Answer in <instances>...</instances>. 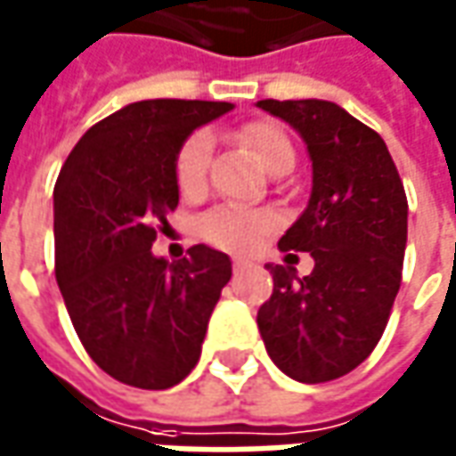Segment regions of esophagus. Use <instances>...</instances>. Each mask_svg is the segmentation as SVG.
Returning a JSON list of instances; mask_svg holds the SVG:
<instances>
[{
    "label": "esophagus",
    "mask_w": 456,
    "mask_h": 456,
    "mask_svg": "<svg viewBox=\"0 0 456 456\" xmlns=\"http://www.w3.org/2000/svg\"><path fill=\"white\" fill-rule=\"evenodd\" d=\"M244 267H247V262H244V259H232V269H234V272H241Z\"/></svg>",
    "instance_id": "esophagus-1"
}]
</instances>
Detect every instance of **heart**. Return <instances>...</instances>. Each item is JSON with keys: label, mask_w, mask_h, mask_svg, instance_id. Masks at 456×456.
<instances>
[{"label": "heart", "mask_w": 456, "mask_h": 456, "mask_svg": "<svg viewBox=\"0 0 456 456\" xmlns=\"http://www.w3.org/2000/svg\"><path fill=\"white\" fill-rule=\"evenodd\" d=\"M234 139L252 151L272 175L289 172L294 167L297 151L292 139L287 137L280 124L269 119H254L241 124L234 132ZM209 159H212V137L207 132L189 134L176 150L175 182L184 200H197L204 194L209 176ZM274 227H277V216L269 209H249L237 204L215 207L200 219V234L204 240L227 252H249L269 232H274Z\"/></svg>", "instance_id": "heart-1"}]
</instances>
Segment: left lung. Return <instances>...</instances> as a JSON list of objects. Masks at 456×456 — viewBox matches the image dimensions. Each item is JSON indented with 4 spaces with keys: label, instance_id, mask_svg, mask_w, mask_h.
Listing matches in <instances>:
<instances>
[{
    "label": "left lung",
    "instance_id": "left-lung-1",
    "mask_svg": "<svg viewBox=\"0 0 456 456\" xmlns=\"http://www.w3.org/2000/svg\"><path fill=\"white\" fill-rule=\"evenodd\" d=\"M256 107L306 142L312 197L280 249L314 256L305 280L269 265L274 289L256 324L287 377L332 382L370 357L392 314L407 247L404 184L384 139L334 102L262 99Z\"/></svg>",
    "mask_w": 456,
    "mask_h": 456
}]
</instances>
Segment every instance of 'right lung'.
Returning a JSON list of instances; mask_svg holds the SVG:
<instances>
[{
  "label": "right lung",
  "mask_w": 456,
  "mask_h": 456,
  "mask_svg": "<svg viewBox=\"0 0 456 456\" xmlns=\"http://www.w3.org/2000/svg\"><path fill=\"white\" fill-rule=\"evenodd\" d=\"M229 110L200 99L134 102L86 129L59 172V292L86 354L117 382L169 389L200 362L232 262L204 244L167 262L151 244L179 204L176 150Z\"/></svg>",
  "instance_id": "right-lung-1"
}]
</instances>
